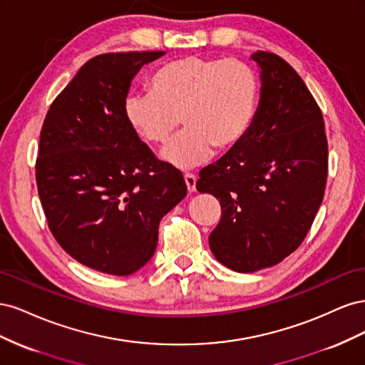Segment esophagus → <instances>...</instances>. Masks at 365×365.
Returning a JSON list of instances; mask_svg holds the SVG:
<instances>
[{
  "label": "esophagus",
  "mask_w": 365,
  "mask_h": 365,
  "mask_svg": "<svg viewBox=\"0 0 365 365\" xmlns=\"http://www.w3.org/2000/svg\"><path fill=\"white\" fill-rule=\"evenodd\" d=\"M184 181L187 185V190L189 192H195L196 190V176L192 173H185L184 175Z\"/></svg>",
  "instance_id": "1"
}]
</instances>
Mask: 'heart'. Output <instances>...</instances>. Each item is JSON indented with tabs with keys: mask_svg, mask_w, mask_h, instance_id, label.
I'll list each match as a JSON object with an SVG mask.
<instances>
[{
	"mask_svg": "<svg viewBox=\"0 0 365 365\" xmlns=\"http://www.w3.org/2000/svg\"><path fill=\"white\" fill-rule=\"evenodd\" d=\"M148 90L126 97V123L141 140L163 145L181 117L185 129L160 157L187 170L207 163L215 148L227 150L245 138L257 114L260 82L244 61L184 56L153 71Z\"/></svg>",
	"mask_w": 365,
	"mask_h": 365,
	"instance_id": "1",
	"label": "heart"
}]
</instances>
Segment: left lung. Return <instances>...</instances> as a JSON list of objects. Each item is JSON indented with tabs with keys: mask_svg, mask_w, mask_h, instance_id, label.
Instances as JSON below:
<instances>
[{
	"mask_svg": "<svg viewBox=\"0 0 365 365\" xmlns=\"http://www.w3.org/2000/svg\"><path fill=\"white\" fill-rule=\"evenodd\" d=\"M251 59L262 82L254 123L196 182L197 192L212 193L222 207L210 250L236 272L274 267L300 247L327 180L323 114L303 79L274 53L257 51Z\"/></svg>",
	"mask_w": 365,
	"mask_h": 365,
	"instance_id": "8db88e82",
	"label": "left lung"
}]
</instances>
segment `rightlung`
Wrapping results in <instances>:
<instances>
[{
  "instance_id": "right-lung-1",
  "label": "right lung",
  "mask_w": 365,
  "mask_h": 365,
  "mask_svg": "<svg viewBox=\"0 0 365 365\" xmlns=\"http://www.w3.org/2000/svg\"><path fill=\"white\" fill-rule=\"evenodd\" d=\"M164 51L88 61L43 120L36 184L50 231L73 259L111 275L150 260L158 225L187 195L182 173L158 161L123 114L130 82Z\"/></svg>"
}]
</instances>
